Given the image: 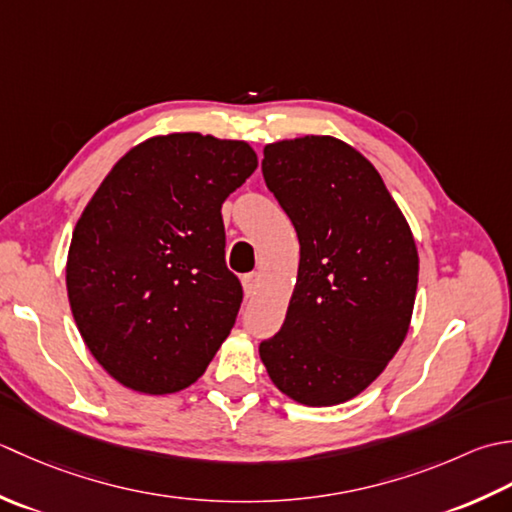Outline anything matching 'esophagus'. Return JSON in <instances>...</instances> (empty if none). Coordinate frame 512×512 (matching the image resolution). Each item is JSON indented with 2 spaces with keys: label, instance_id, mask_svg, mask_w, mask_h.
<instances>
[{
  "label": "esophagus",
  "instance_id": "obj_1",
  "mask_svg": "<svg viewBox=\"0 0 512 512\" xmlns=\"http://www.w3.org/2000/svg\"><path fill=\"white\" fill-rule=\"evenodd\" d=\"M258 285H260V276L256 274V271H252V274H245L243 276V289H245V296H254L258 291Z\"/></svg>",
  "mask_w": 512,
  "mask_h": 512
}]
</instances>
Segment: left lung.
Masks as SVG:
<instances>
[{
  "label": "left lung",
  "instance_id": "left-lung-1",
  "mask_svg": "<svg viewBox=\"0 0 512 512\" xmlns=\"http://www.w3.org/2000/svg\"><path fill=\"white\" fill-rule=\"evenodd\" d=\"M263 176L296 227L300 263L260 360L291 400L342 404L378 378L409 331L420 271L411 227L378 170L340 139L269 143Z\"/></svg>",
  "mask_w": 512,
  "mask_h": 512
}]
</instances>
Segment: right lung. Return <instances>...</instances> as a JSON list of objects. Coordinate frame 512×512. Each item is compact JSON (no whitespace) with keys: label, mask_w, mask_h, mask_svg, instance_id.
I'll return each instance as SVG.
<instances>
[{"label":"right lung","mask_w":512,"mask_h":512,"mask_svg":"<svg viewBox=\"0 0 512 512\" xmlns=\"http://www.w3.org/2000/svg\"><path fill=\"white\" fill-rule=\"evenodd\" d=\"M258 168L245 141L174 132L121 156L72 232L66 287L92 356L123 387H190L232 331L243 287L221 207Z\"/></svg>","instance_id":"right-lung-1"}]
</instances>
